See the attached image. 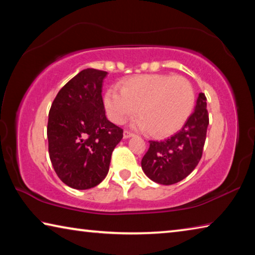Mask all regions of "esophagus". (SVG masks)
Here are the masks:
<instances>
[{"mask_svg":"<svg viewBox=\"0 0 255 255\" xmlns=\"http://www.w3.org/2000/svg\"><path fill=\"white\" fill-rule=\"evenodd\" d=\"M133 135H135V133L131 132V131H129V130H125V131H124V138H129V137H132Z\"/></svg>","mask_w":255,"mask_h":255,"instance_id":"34e87169","label":"esophagus"}]
</instances>
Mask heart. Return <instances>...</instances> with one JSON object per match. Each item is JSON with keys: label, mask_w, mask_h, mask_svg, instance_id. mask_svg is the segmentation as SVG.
Returning a JSON list of instances; mask_svg holds the SVG:
<instances>
[{"label": "heart", "mask_w": 255, "mask_h": 255, "mask_svg": "<svg viewBox=\"0 0 255 255\" xmlns=\"http://www.w3.org/2000/svg\"><path fill=\"white\" fill-rule=\"evenodd\" d=\"M195 90L182 76L145 74L122 82L120 90L110 88L105 94L108 117L123 125L136 115L133 127L166 136L183 126L195 107Z\"/></svg>", "instance_id": "heart-1"}]
</instances>
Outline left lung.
I'll return each mask as SVG.
<instances>
[{"mask_svg": "<svg viewBox=\"0 0 255 255\" xmlns=\"http://www.w3.org/2000/svg\"><path fill=\"white\" fill-rule=\"evenodd\" d=\"M207 99L199 93L195 111L173 136L161 141L149 140V148L141 159V169L154 182L170 185L191 173L202 156L209 116Z\"/></svg>", "mask_w": 255, "mask_h": 255, "instance_id": "obj_1", "label": "left lung"}]
</instances>
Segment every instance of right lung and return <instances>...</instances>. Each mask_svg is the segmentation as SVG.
I'll use <instances>...</instances> for the list:
<instances>
[{"mask_svg":"<svg viewBox=\"0 0 255 255\" xmlns=\"http://www.w3.org/2000/svg\"><path fill=\"white\" fill-rule=\"evenodd\" d=\"M108 73L86 68L59 90L51 103L47 137L58 178L68 187H96L109 172L124 130L106 117L102 84Z\"/></svg>","mask_w":255,"mask_h":255,"instance_id":"right-lung-1","label":"right lung"}]
</instances>
